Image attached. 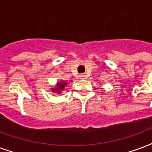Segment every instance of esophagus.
I'll return each instance as SVG.
<instances>
[{
  "mask_svg": "<svg viewBox=\"0 0 152 152\" xmlns=\"http://www.w3.org/2000/svg\"><path fill=\"white\" fill-rule=\"evenodd\" d=\"M80 77L83 79V78H85V75H84V74H82V75H80Z\"/></svg>",
  "mask_w": 152,
  "mask_h": 152,
  "instance_id": "34e87169",
  "label": "esophagus"
}]
</instances>
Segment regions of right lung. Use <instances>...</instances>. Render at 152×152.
Returning a JSON list of instances; mask_svg holds the SVG:
<instances>
[{"instance_id":"add662e5","label":"right lung","mask_w":152,"mask_h":152,"mask_svg":"<svg viewBox=\"0 0 152 152\" xmlns=\"http://www.w3.org/2000/svg\"><path fill=\"white\" fill-rule=\"evenodd\" d=\"M66 85H67V82H64L62 80L61 82H58V84L56 85V87L52 88L51 90H52V92H54V93H61V91L64 90V87Z\"/></svg>"}]
</instances>
